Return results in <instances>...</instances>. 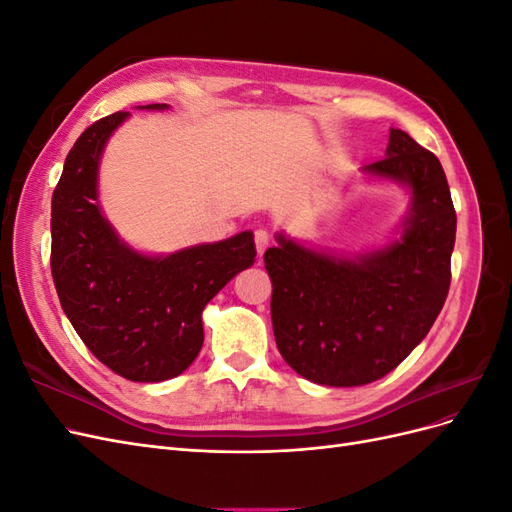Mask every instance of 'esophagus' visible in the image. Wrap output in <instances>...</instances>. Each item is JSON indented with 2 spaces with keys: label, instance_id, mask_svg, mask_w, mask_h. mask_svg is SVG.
Returning a JSON list of instances; mask_svg holds the SVG:
<instances>
[{
  "label": "esophagus",
  "instance_id": "34e87169",
  "mask_svg": "<svg viewBox=\"0 0 512 512\" xmlns=\"http://www.w3.org/2000/svg\"><path fill=\"white\" fill-rule=\"evenodd\" d=\"M269 232L267 230H262V228H258L256 232H254V245H256V252H258V256L262 258V254H265V250L269 247Z\"/></svg>",
  "mask_w": 512,
  "mask_h": 512
}]
</instances>
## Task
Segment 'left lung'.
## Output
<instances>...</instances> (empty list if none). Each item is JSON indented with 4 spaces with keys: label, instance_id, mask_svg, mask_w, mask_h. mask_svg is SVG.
<instances>
[{
    "label": "left lung",
    "instance_id": "8db88e82",
    "mask_svg": "<svg viewBox=\"0 0 512 512\" xmlns=\"http://www.w3.org/2000/svg\"><path fill=\"white\" fill-rule=\"evenodd\" d=\"M361 175L410 196L389 239L346 254L280 230L265 252L277 350L324 386H361L393 371L423 342L451 286L457 215L440 160L391 128L384 160Z\"/></svg>",
    "mask_w": 512,
    "mask_h": 512
}]
</instances>
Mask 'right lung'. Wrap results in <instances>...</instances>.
Here are the masks:
<instances>
[{
    "instance_id": "1",
    "label": "right lung",
    "mask_w": 512,
    "mask_h": 512,
    "mask_svg": "<svg viewBox=\"0 0 512 512\" xmlns=\"http://www.w3.org/2000/svg\"><path fill=\"white\" fill-rule=\"evenodd\" d=\"M128 119L113 113L96 121L70 149L51 200V271L61 307L98 361L132 382H164L194 363L205 342V305L254 265L256 245L252 230L173 254L123 241L100 205V162Z\"/></svg>"
}]
</instances>
